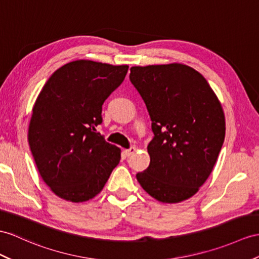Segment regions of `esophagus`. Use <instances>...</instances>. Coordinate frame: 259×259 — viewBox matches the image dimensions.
<instances>
[{
    "label": "esophagus",
    "mask_w": 259,
    "mask_h": 259,
    "mask_svg": "<svg viewBox=\"0 0 259 259\" xmlns=\"http://www.w3.org/2000/svg\"><path fill=\"white\" fill-rule=\"evenodd\" d=\"M136 153V148L135 147H131L130 149H125L124 150V154L126 155V156H132L133 154H135Z\"/></svg>",
    "instance_id": "obj_1"
}]
</instances>
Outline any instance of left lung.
<instances>
[{
  "mask_svg": "<svg viewBox=\"0 0 259 259\" xmlns=\"http://www.w3.org/2000/svg\"><path fill=\"white\" fill-rule=\"evenodd\" d=\"M130 79L155 135L137 181L160 202L179 203L199 191L215 165L225 137L222 105L203 75L184 64L132 67Z\"/></svg>",
  "mask_w": 259,
  "mask_h": 259,
  "instance_id": "obj_1",
  "label": "left lung"
}]
</instances>
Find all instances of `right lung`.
<instances>
[{
	"label": "right lung",
	"instance_id": "obj_1",
	"mask_svg": "<svg viewBox=\"0 0 259 259\" xmlns=\"http://www.w3.org/2000/svg\"><path fill=\"white\" fill-rule=\"evenodd\" d=\"M128 66L79 59L60 67L33 106L28 143L44 182L57 197L79 203L99 194L121 149L96 133L102 105Z\"/></svg>",
	"mask_w": 259,
	"mask_h": 259
}]
</instances>
